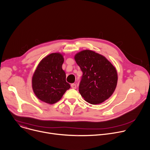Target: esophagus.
I'll list each match as a JSON object with an SVG mask.
<instances>
[{
  "mask_svg": "<svg viewBox=\"0 0 150 150\" xmlns=\"http://www.w3.org/2000/svg\"><path fill=\"white\" fill-rule=\"evenodd\" d=\"M71 87L73 88V89H76V85L75 83H72L71 85Z\"/></svg>",
  "mask_w": 150,
  "mask_h": 150,
  "instance_id": "obj_1",
  "label": "esophagus"
}]
</instances>
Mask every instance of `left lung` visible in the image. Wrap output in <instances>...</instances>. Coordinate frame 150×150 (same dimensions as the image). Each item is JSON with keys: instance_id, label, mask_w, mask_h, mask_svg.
<instances>
[{"instance_id": "left-lung-1", "label": "left lung", "mask_w": 150, "mask_h": 150, "mask_svg": "<svg viewBox=\"0 0 150 150\" xmlns=\"http://www.w3.org/2000/svg\"><path fill=\"white\" fill-rule=\"evenodd\" d=\"M74 59L83 72L79 91L87 102L98 104L110 98L117 83L116 68L104 56L90 50L75 54Z\"/></svg>"}]
</instances>
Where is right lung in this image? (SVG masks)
I'll return each mask as SVG.
<instances>
[{
  "mask_svg": "<svg viewBox=\"0 0 150 150\" xmlns=\"http://www.w3.org/2000/svg\"><path fill=\"white\" fill-rule=\"evenodd\" d=\"M63 53H53L40 62L32 77V88L41 101L53 104L59 101L71 88L62 69Z\"/></svg>",
  "mask_w": 150,
  "mask_h": 150,
  "instance_id": "add662e5",
  "label": "right lung"
}]
</instances>
